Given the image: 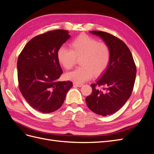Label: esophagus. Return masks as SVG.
<instances>
[{
  "label": "esophagus",
  "mask_w": 154,
  "mask_h": 154,
  "mask_svg": "<svg viewBox=\"0 0 154 154\" xmlns=\"http://www.w3.org/2000/svg\"><path fill=\"white\" fill-rule=\"evenodd\" d=\"M73 86L74 87H81L83 86V84H79V83H73Z\"/></svg>",
  "instance_id": "obj_1"
}]
</instances>
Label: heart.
I'll return each mask as SVG.
<instances>
[{"label":"heart","instance_id":"heart-1","mask_svg":"<svg viewBox=\"0 0 154 154\" xmlns=\"http://www.w3.org/2000/svg\"><path fill=\"white\" fill-rule=\"evenodd\" d=\"M69 49L61 46L57 52L60 64L66 70L71 69L80 58L82 66L66 74V78L76 83L85 82L93 76H99L106 69L110 60V51L106 44L85 34H81L70 43Z\"/></svg>","mask_w":154,"mask_h":154}]
</instances>
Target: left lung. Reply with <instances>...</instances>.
<instances>
[{
    "instance_id": "obj_1",
    "label": "left lung",
    "mask_w": 154,
    "mask_h": 154,
    "mask_svg": "<svg viewBox=\"0 0 154 154\" xmlns=\"http://www.w3.org/2000/svg\"><path fill=\"white\" fill-rule=\"evenodd\" d=\"M90 32L108 45L110 60L96 84L91 85L92 92L85 101L94 113L106 116L116 112L129 99L136 80V67L131 52L122 40L103 31ZM96 86H101L103 90L97 89Z\"/></svg>"
}]
</instances>
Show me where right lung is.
I'll list each match as a JSON object with an SVG mask.
<instances>
[{"label": "right lung", "mask_w": 154, "mask_h": 154, "mask_svg": "<svg viewBox=\"0 0 154 154\" xmlns=\"http://www.w3.org/2000/svg\"><path fill=\"white\" fill-rule=\"evenodd\" d=\"M70 37L67 30L45 32L32 38L18 57L19 89L29 105L40 112L50 113L60 109L72 87L70 81H58L63 71L57 52Z\"/></svg>", "instance_id": "right-lung-1"}]
</instances>
